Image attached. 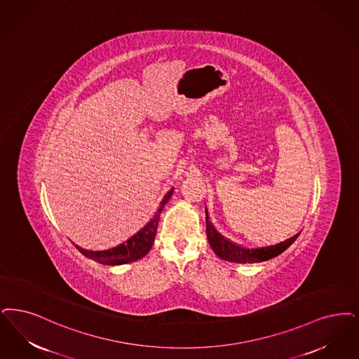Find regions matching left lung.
Masks as SVG:
<instances>
[{"instance_id":"obj_1","label":"left lung","mask_w":359,"mask_h":359,"mask_svg":"<svg viewBox=\"0 0 359 359\" xmlns=\"http://www.w3.org/2000/svg\"><path fill=\"white\" fill-rule=\"evenodd\" d=\"M205 223H207V238L208 243L212 247L214 252L219 258L233 262V263H257V262H263L273 258L279 254H282L285 250H287L291 244L295 242V239L299 236L301 232L295 233L294 236L288 238L286 241L280 243L271 244V245H264V247H255V248H247L242 247L239 244L233 243L220 235L212 223L208 220V212L205 210Z\"/></svg>"}]
</instances>
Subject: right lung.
Instances as JSON below:
<instances>
[{
	"label": "right lung",
	"instance_id": "add662e5",
	"mask_svg": "<svg viewBox=\"0 0 359 359\" xmlns=\"http://www.w3.org/2000/svg\"><path fill=\"white\" fill-rule=\"evenodd\" d=\"M172 192L173 188H171L164 195L163 201H160V205H158L155 215L151 217V220L144 226L142 230L137 231L135 235H132L124 243L118 244L109 250H102V251H89V250H84V248L76 245L77 250L86 258L93 259L101 264H109V266L130 263L137 259L143 258L149 252L152 244L155 242L160 214H161L164 205L167 204V201H170V198L172 196Z\"/></svg>",
	"mask_w": 359,
	"mask_h": 359
}]
</instances>
